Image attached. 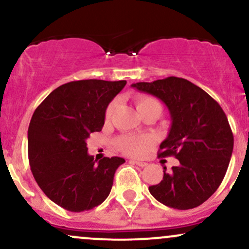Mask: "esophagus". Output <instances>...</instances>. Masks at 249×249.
<instances>
[{"label":"esophagus","mask_w":249,"mask_h":249,"mask_svg":"<svg viewBox=\"0 0 249 249\" xmlns=\"http://www.w3.org/2000/svg\"><path fill=\"white\" fill-rule=\"evenodd\" d=\"M131 162H133V164H136V165H138V166H141V167H145V166H146V162H145V161H141V160H133V159H132V160H130Z\"/></svg>","instance_id":"esophagus-1"}]
</instances>
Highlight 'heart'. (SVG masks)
Returning <instances> with one entry per match:
<instances>
[{"label": "heart", "mask_w": 249, "mask_h": 249, "mask_svg": "<svg viewBox=\"0 0 249 249\" xmlns=\"http://www.w3.org/2000/svg\"><path fill=\"white\" fill-rule=\"evenodd\" d=\"M116 102H111L105 111V117L107 119H110L112 116L113 110H115ZM136 107L138 112L142 113L147 111H156L160 115L162 107L158 99L153 97H138L136 99ZM151 142V138L147 136H137V134H123L119 138L116 139V146L118 150H121L123 153L128 154V156H139L144 152L145 147Z\"/></svg>", "instance_id": "1"}]
</instances>
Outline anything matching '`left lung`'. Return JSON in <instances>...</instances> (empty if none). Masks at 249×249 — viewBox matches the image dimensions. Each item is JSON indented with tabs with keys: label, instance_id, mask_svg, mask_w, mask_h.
Returning a JSON list of instances; mask_svg holds the SVG:
<instances>
[{
	"label": "left lung",
	"instance_id": "1",
	"mask_svg": "<svg viewBox=\"0 0 249 249\" xmlns=\"http://www.w3.org/2000/svg\"><path fill=\"white\" fill-rule=\"evenodd\" d=\"M131 87L166 105L172 124L158 156L179 160L168 173L164 167L162 180L148 191L171 208L199 206L218 190L232 157L234 138L224 110L206 91L179 77Z\"/></svg>",
	"mask_w": 249,
	"mask_h": 249
}]
</instances>
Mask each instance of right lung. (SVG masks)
Instances as JSON below:
<instances>
[{
	"label": "right lung",
	"instance_id": "right-lung-1",
	"mask_svg": "<svg viewBox=\"0 0 249 249\" xmlns=\"http://www.w3.org/2000/svg\"><path fill=\"white\" fill-rule=\"evenodd\" d=\"M126 81L85 79L58 87L34 112L28 128V156L34 178L51 201L83 212L111 192L119 157L95 160L87 139L102 131L107 105Z\"/></svg>",
	"mask_w": 249,
	"mask_h": 249
}]
</instances>
